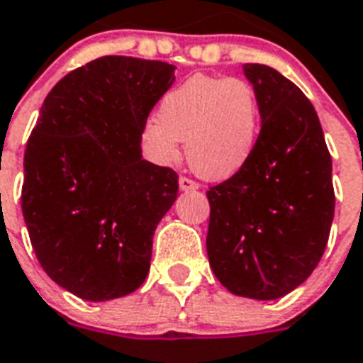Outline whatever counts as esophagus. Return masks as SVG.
I'll list each match as a JSON object with an SVG mask.
<instances>
[{
  "instance_id": "34e87169",
  "label": "esophagus",
  "mask_w": 363,
  "mask_h": 363,
  "mask_svg": "<svg viewBox=\"0 0 363 363\" xmlns=\"http://www.w3.org/2000/svg\"><path fill=\"white\" fill-rule=\"evenodd\" d=\"M179 189H182V191H195V189H199V184H196L195 179L185 178V176H182V178H179Z\"/></svg>"
}]
</instances>
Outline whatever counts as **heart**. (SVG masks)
Instances as JSON below:
<instances>
[{"mask_svg":"<svg viewBox=\"0 0 363 363\" xmlns=\"http://www.w3.org/2000/svg\"><path fill=\"white\" fill-rule=\"evenodd\" d=\"M262 103L243 78L195 74L159 103V116L142 123L140 144L157 164L176 163L182 142L191 168L202 178L227 179L242 172L257 152Z\"/></svg>","mask_w":363,"mask_h":363,"instance_id":"b5f03b06","label":"heart"}]
</instances>
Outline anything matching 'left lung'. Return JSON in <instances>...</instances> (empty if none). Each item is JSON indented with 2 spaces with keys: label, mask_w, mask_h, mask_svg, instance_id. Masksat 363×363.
Listing matches in <instances>:
<instances>
[{
  "label": "left lung",
  "mask_w": 363,
  "mask_h": 363,
  "mask_svg": "<svg viewBox=\"0 0 363 363\" xmlns=\"http://www.w3.org/2000/svg\"><path fill=\"white\" fill-rule=\"evenodd\" d=\"M243 72L262 103V131L251 163L206 191V249L232 294L275 300L323 259L335 208L332 155L296 84L259 63H245Z\"/></svg>",
  "instance_id": "obj_1"
}]
</instances>
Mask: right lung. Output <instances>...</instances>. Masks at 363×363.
<instances>
[{"label": "right lung", "mask_w": 363, "mask_h": 363, "mask_svg": "<svg viewBox=\"0 0 363 363\" xmlns=\"http://www.w3.org/2000/svg\"><path fill=\"white\" fill-rule=\"evenodd\" d=\"M176 67L103 56L46 95L24 153L22 213L48 277L89 301L144 283L178 174L142 159L140 129Z\"/></svg>", "instance_id": "1"}]
</instances>
